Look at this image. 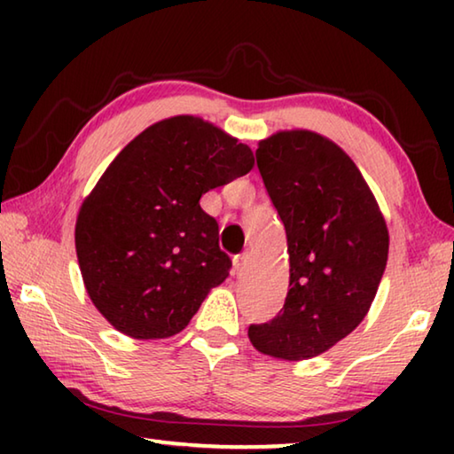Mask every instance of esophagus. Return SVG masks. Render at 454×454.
<instances>
[{
	"label": "esophagus",
	"instance_id": "obj_1",
	"mask_svg": "<svg viewBox=\"0 0 454 454\" xmlns=\"http://www.w3.org/2000/svg\"><path fill=\"white\" fill-rule=\"evenodd\" d=\"M248 258H250L248 252H242V254L234 256V270H236V274H242L246 270V266H248Z\"/></svg>",
	"mask_w": 454,
	"mask_h": 454
}]
</instances>
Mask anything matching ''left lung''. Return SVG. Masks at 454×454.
<instances>
[{
    "label": "left lung",
    "mask_w": 454,
    "mask_h": 454,
    "mask_svg": "<svg viewBox=\"0 0 454 454\" xmlns=\"http://www.w3.org/2000/svg\"><path fill=\"white\" fill-rule=\"evenodd\" d=\"M256 164L286 230L290 284L270 322L250 325L268 356H318L348 336L379 290L388 230L356 164L328 137L290 129L258 144Z\"/></svg>",
    "instance_id": "obj_1"
}]
</instances>
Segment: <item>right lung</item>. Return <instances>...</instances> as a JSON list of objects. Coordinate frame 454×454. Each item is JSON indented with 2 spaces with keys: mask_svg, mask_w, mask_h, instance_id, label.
<instances>
[{
  "mask_svg": "<svg viewBox=\"0 0 454 454\" xmlns=\"http://www.w3.org/2000/svg\"><path fill=\"white\" fill-rule=\"evenodd\" d=\"M252 166L248 145L194 116L145 128L107 166L80 208L75 252L114 328L156 340L188 326L232 268L200 198Z\"/></svg>",
  "mask_w": 454,
  "mask_h": 454,
  "instance_id": "right-lung-1",
  "label": "right lung"
}]
</instances>
